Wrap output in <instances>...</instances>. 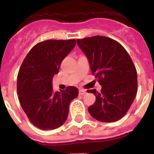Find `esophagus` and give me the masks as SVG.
<instances>
[{
	"instance_id": "esophagus-1",
	"label": "esophagus",
	"mask_w": 154,
	"mask_h": 154,
	"mask_svg": "<svg viewBox=\"0 0 154 154\" xmlns=\"http://www.w3.org/2000/svg\"><path fill=\"white\" fill-rule=\"evenodd\" d=\"M85 94H86V91H85V89H79V95H81V96H84V95H85Z\"/></svg>"
}]
</instances>
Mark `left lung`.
<instances>
[{
  "mask_svg": "<svg viewBox=\"0 0 154 154\" xmlns=\"http://www.w3.org/2000/svg\"><path fill=\"white\" fill-rule=\"evenodd\" d=\"M89 59L92 74L102 85L101 92L89 89L96 102L88 109L94 119L111 123L123 118L137 92V73L130 55L119 42L108 37L76 39Z\"/></svg>",
  "mask_w": 154,
  "mask_h": 154,
  "instance_id": "left-lung-1",
  "label": "left lung"
}]
</instances>
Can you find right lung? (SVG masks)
<instances>
[{
    "instance_id": "1",
    "label": "right lung",
    "mask_w": 154,
    "mask_h": 154,
    "mask_svg": "<svg viewBox=\"0 0 154 154\" xmlns=\"http://www.w3.org/2000/svg\"><path fill=\"white\" fill-rule=\"evenodd\" d=\"M75 44V39L39 42L30 50L19 69V102L30 122L41 130L62 126L67 119L70 102L78 96L76 87L55 92L51 83L62 62Z\"/></svg>"
}]
</instances>
